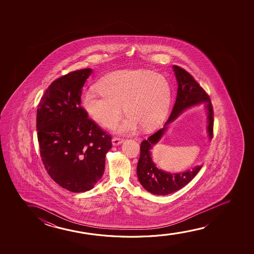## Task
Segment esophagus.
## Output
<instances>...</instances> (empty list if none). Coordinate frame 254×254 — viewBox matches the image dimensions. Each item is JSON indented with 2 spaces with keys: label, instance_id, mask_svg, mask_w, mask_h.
<instances>
[{
  "label": "esophagus",
  "instance_id": "34e87169",
  "mask_svg": "<svg viewBox=\"0 0 254 254\" xmlns=\"http://www.w3.org/2000/svg\"><path fill=\"white\" fill-rule=\"evenodd\" d=\"M122 142H123V139L118 138V137H115V138H113V139H112V143H113L114 146H119Z\"/></svg>",
  "mask_w": 254,
  "mask_h": 254
}]
</instances>
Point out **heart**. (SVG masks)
I'll return each instance as SVG.
<instances>
[{
    "label": "heart",
    "mask_w": 254,
    "mask_h": 254,
    "mask_svg": "<svg viewBox=\"0 0 254 254\" xmlns=\"http://www.w3.org/2000/svg\"><path fill=\"white\" fill-rule=\"evenodd\" d=\"M97 89L84 92L82 108L93 121L110 127L122 117L123 106L128 115L115 127L119 133L135 132L139 126L147 131L156 128L168 113L170 84L152 70L115 71L101 78Z\"/></svg>",
    "instance_id": "heart-1"
}]
</instances>
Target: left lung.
Masks as SVG:
<instances>
[{
  "label": "left lung",
  "mask_w": 254,
  "mask_h": 254,
  "mask_svg": "<svg viewBox=\"0 0 254 254\" xmlns=\"http://www.w3.org/2000/svg\"><path fill=\"white\" fill-rule=\"evenodd\" d=\"M177 80V97L170 117L165 123L163 128L143 140L140 144V155L137 165V176L139 183L146 191L154 195H167L184 188L201 169L202 165L193 167L192 170L181 173H169L161 170L153 162L152 149L167 132L168 126L185 110L197 105L205 103L207 117L206 131L208 138L212 139L213 131V109L208 94L205 93L190 73L181 66H173Z\"/></svg>",
  "instance_id": "1"
}]
</instances>
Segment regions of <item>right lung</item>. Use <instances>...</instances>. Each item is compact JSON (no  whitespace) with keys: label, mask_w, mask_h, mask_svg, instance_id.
Returning a JSON list of instances; mask_svg holds the SVG:
<instances>
[{"label":"right lung","mask_w":254,"mask_h":254,"mask_svg":"<svg viewBox=\"0 0 254 254\" xmlns=\"http://www.w3.org/2000/svg\"><path fill=\"white\" fill-rule=\"evenodd\" d=\"M93 70H77L53 81L37 108L40 153L48 174L73 192L94 188L104 174L111 136L88 119L81 90Z\"/></svg>","instance_id":"1"}]
</instances>
